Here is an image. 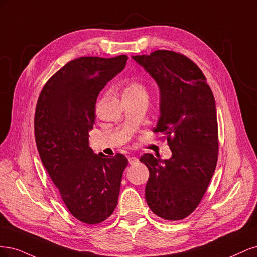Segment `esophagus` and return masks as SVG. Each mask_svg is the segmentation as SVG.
<instances>
[{"label": "esophagus", "mask_w": 257, "mask_h": 257, "mask_svg": "<svg viewBox=\"0 0 257 257\" xmlns=\"http://www.w3.org/2000/svg\"><path fill=\"white\" fill-rule=\"evenodd\" d=\"M129 163L130 164H137L139 163V159L137 158V157H129Z\"/></svg>", "instance_id": "1"}]
</instances>
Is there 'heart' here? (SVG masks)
Instances as JSON below:
<instances>
[{"mask_svg": "<svg viewBox=\"0 0 257 257\" xmlns=\"http://www.w3.org/2000/svg\"><path fill=\"white\" fill-rule=\"evenodd\" d=\"M141 92H145V87L142 83L137 81H131L129 83H127V85L123 88V94L122 96L125 95H134V94H138Z\"/></svg>", "mask_w": 257, "mask_h": 257, "instance_id": "b5f03b06", "label": "heart"}]
</instances>
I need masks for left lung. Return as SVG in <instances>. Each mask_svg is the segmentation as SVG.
<instances>
[{"instance_id": "1", "label": "left lung", "mask_w": 257, "mask_h": 257, "mask_svg": "<svg viewBox=\"0 0 257 257\" xmlns=\"http://www.w3.org/2000/svg\"><path fill=\"white\" fill-rule=\"evenodd\" d=\"M160 90V117L154 132L168 140L172 157L144 154L150 178L145 198L152 211L169 221L191 214L202 201L218 161L216 101L206 77L184 54L157 50L132 56Z\"/></svg>"}]
</instances>
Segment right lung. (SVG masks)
I'll return each mask as SVG.
<instances>
[{
    "label": "right lung",
    "instance_id": "1",
    "mask_svg": "<svg viewBox=\"0 0 257 257\" xmlns=\"http://www.w3.org/2000/svg\"><path fill=\"white\" fill-rule=\"evenodd\" d=\"M127 55L83 56L48 80L36 104L34 130L39 157L72 216L98 224L116 208L128 159L94 154L88 132L99 93L126 66Z\"/></svg>",
    "mask_w": 257,
    "mask_h": 257
}]
</instances>
